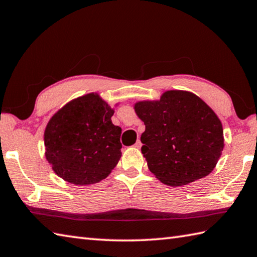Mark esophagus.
<instances>
[{
  "instance_id": "esophagus-1",
  "label": "esophagus",
  "mask_w": 257,
  "mask_h": 257,
  "mask_svg": "<svg viewBox=\"0 0 257 257\" xmlns=\"http://www.w3.org/2000/svg\"><path fill=\"white\" fill-rule=\"evenodd\" d=\"M135 148H137V149H140V148H141V141H140V140H137V141H136V144H135Z\"/></svg>"
}]
</instances>
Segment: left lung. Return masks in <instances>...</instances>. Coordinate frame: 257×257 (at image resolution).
<instances>
[{
	"instance_id": "obj_1",
	"label": "left lung",
	"mask_w": 257,
	"mask_h": 257,
	"mask_svg": "<svg viewBox=\"0 0 257 257\" xmlns=\"http://www.w3.org/2000/svg\"><path fill=\"white\" fill-rule=\"evenodd\" d=\"M135 112L146 125L141 152L163 184L181 187L206 177L224 148L221 120L199 96L167 90L156 100H139Z\"/></svg>"
}]
</instances>
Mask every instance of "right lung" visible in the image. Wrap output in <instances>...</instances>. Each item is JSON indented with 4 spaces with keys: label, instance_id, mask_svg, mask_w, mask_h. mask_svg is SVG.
Here are the masks:
<instances>
[{
    "label": "right lung",
    "instance_id": "1",
    "mask_svg": "<svg viewBox=\"0 0 257 257\" xmlns=\"http://www.w3.org/2000/svg\"><path fill=\"white\" fill-rule=\"evenodd\" d=\"M113 113L98 92H89L53 114L44 132L45 158L59 178L89 185L111 173L121 157V128L112 123Z\"/></svg>",
    "mask_w": 257,
    "mask_h": 257
}]
</instances>
